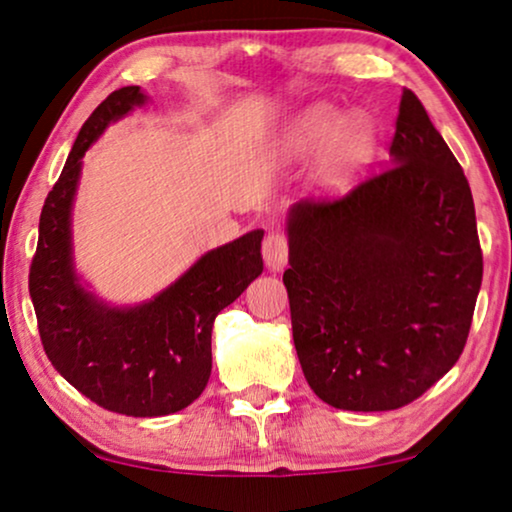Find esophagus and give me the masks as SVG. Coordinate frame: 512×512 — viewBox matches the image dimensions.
<instances>
[{
    "label": "esophagus",
    "instance_id": "34e87169",
    "mask_svg": "<svg viewBox=\"0 0 512 512\" xmlns=\"http://www.w3.org/2000/svg\"><path fill=\"white\" fill-rule=\"evenodd\" d=\"M263 258L265 265L272 272H279L286 268V261H289V237H286L282 230H272L268 237L263 240Z\"/></svg>",
    "mask_w": 512,
    "mask_h": 512
}]
</instances>
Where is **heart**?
<instances>
[{"label": "heart", "instance_id": "1", "mask_svg": "<svg viewBox=\"0 0 512 512\" xmlns=\"http://www.w3.org/2000/svg\"><path fill=\"white\" fill-rule=\"evenodd\" d=\"M331 145L324 160V179L331 186H345L368 163L375 146L373 123L363 116L347 118L333 107H317L300 118L286 137L284 153L291 160H314Z\"/></svg>", "mask_w": 512, "mask_h": 512}]
</instances>
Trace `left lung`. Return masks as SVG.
Here are the masks:
<instances>
[{
    "label": "left lung",
    "mask_w": 512,
    "mask_h": 512,
    "mask_svg": "<svg viewBox=\"0 0 512 512\" xmlns=\"http://www.w3.org/2000/svg\"><path fill=\"white\" fill-rule=\"evenodd\" d=\"M293 345L305 380L340 410L403 408L464 352L482 282L468 179L403 88L389 165L289 216Z\"/></svg>",
    "instance_id": "obj_1"
}]
</instances>
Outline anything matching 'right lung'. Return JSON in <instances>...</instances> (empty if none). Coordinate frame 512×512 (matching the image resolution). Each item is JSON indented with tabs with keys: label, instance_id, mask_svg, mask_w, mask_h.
Segmentation results:
<instances>
[{
	"label": "right lung",
	"instance_id": "right-lung-1",
	"mask_svg": "<svg viewBox=\"0 0 512 512\" xmlns=\"http://www.w3.org/2000/svg\"><path fill=\"white\" fill-rule=\"evenodd\" d=\"M144 102L139 86L118 88L83 123L41 209L30 296L44 352L74 389L118 415L160 417L184 410L207 387L214 319L263 272V230L207 251L144 305L118 310L83 289L69 230L81 158L111 121Z\"/></svg>",
	"mask_w": 512,
	"mask_h": 512
}]
</instances>
